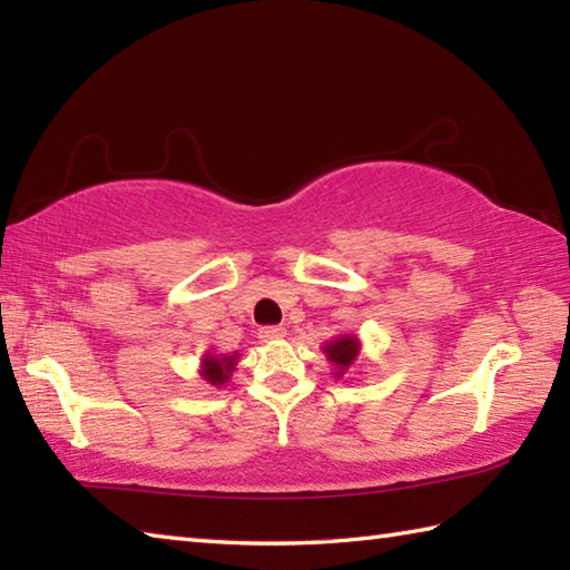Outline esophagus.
<instances>
[{
  "label": "esophagus",
  "instance_id": "1",
  "mask_svg": "<svg viewBox=\"0 0 570 570\" xmlns=\"http://www.w3.org/2000/svg\"><path fill=\"white\" fill-rule=\"evenodd\" d=\"M286 336V328L284 326H264L258 331V338L262 341H276V338H284Z\"/></svg>",
  "mask_w": 570,
  "mask_h": 570
}]
</instances>
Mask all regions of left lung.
<instances>
[{
	"mask_svg": "<svg viewBox=\"0 0 570 570\" xmlns=\"http://www.w3.org/2000/svg\"><path fill=\"white\" fill-rule=\"evenodd\" d=\"M358 348H361L358 338L356 336H348V334L346 336H338L334 341H328V344L324 346L326 358L336 366V371H334L336 379L344 376L346 371L351 368V364H354L356 356H358Z\"/></svg>",
	"mask_w": 570,
	"mask_h": 570,
	"instance_id": "obj_1",
	"label": "left lung"
}]
</instances>
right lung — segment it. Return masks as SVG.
<instances>
[{"instance_id": "obj_1", "label": "right lung", "mask_w": 570, "mask_h": 570, "mask_svg": "<svg viewBox=\"0 0 570 570\" xmlns=\"http://www.w3.org/2000/svg\"><path fill=\"white\" fill-rule=\"evenodd\" d=\"M239 361V354H206L202 358V376L204 381H209L212 386H222L229 381L232 371Z\"/></svg>"}]
</instances>
